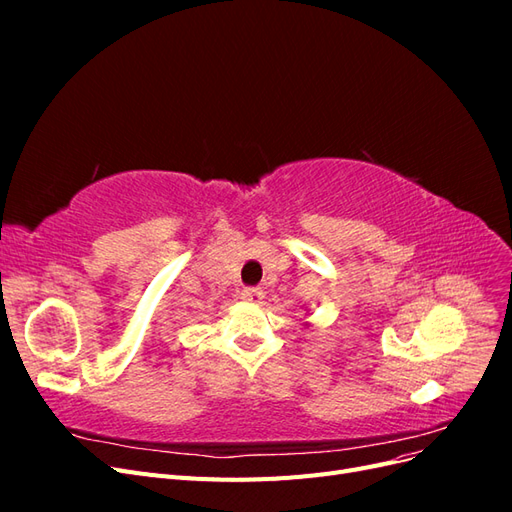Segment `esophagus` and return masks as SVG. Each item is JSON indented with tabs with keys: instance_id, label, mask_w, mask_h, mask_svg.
Instances as JSON below:
<instances>
[{
	"instance_id": "obj_1",
	"label": "esophagus",
	"mask_w": 512,
	"mask_h": 512,
	"mask_svg": "<svg viewBox=\"0 0 512 512\" xmlns=\"http://www.w3.org/2000/svg\"><path fill=\"white\" fill-rule=\"evenodd\" d=\"M241 299H243L245 303L258 305L262 299H265V292H262L260 288H243V290H241Z\"/></svg>"
}]
</instances>
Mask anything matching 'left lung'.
Returning <instances> with one entry per match:
<instances>
[{"label": "left lung", "mask_w": 512, "mask_h": 512, "mask_svg": "<svg viewBox=\"0 0 512 512\" xmlns=\"http://www.w3.org/2000/svg\"><path fill=\"white\" fill-rule=\"evenodd\" d=\"M303 327H309V322H303Z\"/></svg>", "instance_id": "left-lung-1"}]
</instances>
